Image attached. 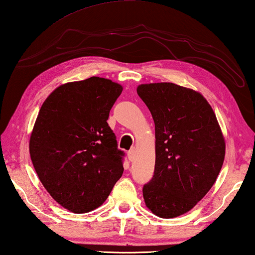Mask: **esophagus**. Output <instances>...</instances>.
<instances>
[{
  "label": "esophagus",
  "mask_w": 255,
  "mask_h": 255,
  "mask_svg": "<svg viewBox=\"0 0 255 255\" xmlns=\"http://www.w3.org/2000/svg\"><path fill=\"white\" fill-rule=\"evenodd\" d=\"M128 160H130L131 162L134 161V159H135V150L134 149H131L130 151H128Z\"/></svg>",
  "instance_id": "1"
}]
</instances>
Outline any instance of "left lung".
Returning <instances> with one entry per match:
<instances>
[{"label": "left lung", "instance_id": "obj_1", "mask_svg": "<svg viewBox=\"0 0 255 255\" xmlns=\"http://www.w3.org/2000/svg\"><path fill=\"white\" fill-rule=\"evenodd\" d=\"M137 95L155 125V166L143 186L146 207L159 217L190 211L220 173L225 141L212 106L202 94L172 83L143 84Z\"/></svg>", "mask_w": 255, "mask_h": 255}]
</instances>
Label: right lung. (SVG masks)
<instances>
[{"instance_id":"1","label":"right lung","mask_w":255,"mask_h":255,"mask_svg":"<svg viewBox=\"0 0 255 255\" xmlns=\"http://www.w3.org/2000/svg\"><path fill=\"white\" fill-rule=\"evenodd\" d=\"M122 91L101 77L67 83L39 111L30 157L44 188L70 212L100 207L122 177L125 153L107 123Z\"/></svg>"}]
</instances>
